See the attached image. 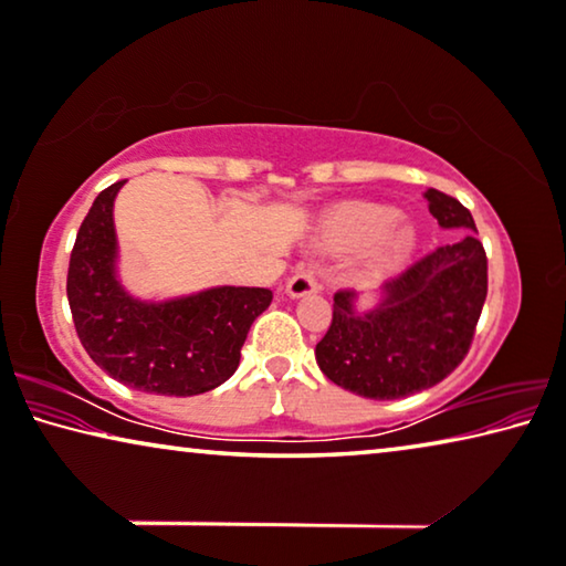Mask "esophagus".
Wrapping results in <instances>:
<instances>
[{
    "instance_id": "1",
    "label": "esophagus",
    "mask_w": 566,
    "mask_h": 566,
    "mask_svg": "<svg viewBox=\"0 0 566 566\" xmlns=\"http://www.w3.org/2000/svg\"><path fill=\"white\" fill-rule=\"evenodd\" d=\"M285 293H289L291 298H303V295L318 293L316 273H313L311 268H298V271L293 273L291 281L285 283Z\"/></svg>"
}]
</instances>
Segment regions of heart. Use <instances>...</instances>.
I'll return each mask as SVG.
<instances>
[{
  "label": "heart",
  "instance_id": "1",
  "mask_svg": "<svg viewBox=\"0 0 566 566\" xmlns=\"http://www.w3.org/2000/svg\"><path fill=\"white\" fill-rule=\"evenodd\" d=\"M397 220L399 212L389 205L346 202L321 220L316 245L328 253H359L369 248L367 265L387 273L402 265L417 245V230Z\"/></svg>",
  "mask_w": 566,
  "mask_h": 566
}]
</instances>
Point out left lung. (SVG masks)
Here are the masks:
<instances>
[{"instance_id":"1","label":"left lung","mask_w":566,"mask_h":566,"mask_svg":"<svg viewBox=\"0 0 566 566\" xmlns=\"http://www.w3.org/2000/svg\"><path fill=\"white\" fill-rule=\"evenodd\" d=\"M446 230H463L453 245L379 285L374 308H356V291L334 295V318L316 344V364L334 385L367 399H402L448 377L471 349L489 293V260L473 214L438 189L424 192Z\"/></svg>"}]
</instances>
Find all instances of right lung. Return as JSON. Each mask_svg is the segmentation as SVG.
Returning a JSON list of instances; mask_svg holds the SVG:
<instances>
[{
	"mask_svg": "<svg viewBox=\"0 0 566 566\" xmlns=\"http://www.w3.org/2000/svg\"><path fill=\"white\" fill-rule=\"evenodd\" d=\"M126 181L95 197L77 230L67 303L91 359L120 385L149 395L192 397L228 381L253 321L271 306L268 289L217 285L169 301H142L118 281L113 202Z\"/></svg>",
	"mask_w": 566,
	"mask_h": 566,
	"instance_id": "add662e5",
	"label": "right lung"
}]
</instances>
